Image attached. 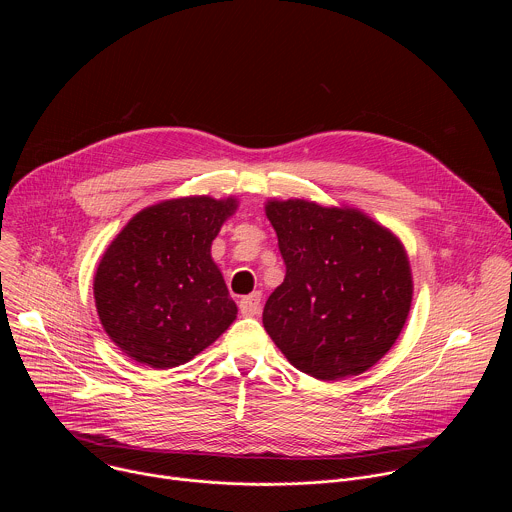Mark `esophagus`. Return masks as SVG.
Listing matches in <instances>:
<instances>
[{
  "mask_svg": "<svg viewBox=\"0 0 512 512\" xmlns=\"http://www.w3.org/2000/svg\"><path fill=\"white\" fill-rule=\"evenodd\" d=\"M239 308H241L243 316H257L259 310H261V294H259V291H253L251 296H245L239 302Z\"/></svg>",
  "mask_w": 512,
  "mask_h": 512,
  "instance_id": "obj_1",
  "label": "esophagus"
}]
</instances>
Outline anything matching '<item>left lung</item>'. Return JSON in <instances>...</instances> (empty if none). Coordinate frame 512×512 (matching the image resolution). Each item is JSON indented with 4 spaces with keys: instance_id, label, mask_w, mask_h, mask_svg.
I'll return each instance as SVG.
<instances>
[{
    "instance_id": "1",
    "label": "left lung",
    "mask_w": 512,
    "mask_h": 512,
    "mask_svg": "<svg viewBox=\"0 0 512 512\" xmlns=\"http://www.w3.org/2000/svg\"><path fill=\"white\" fill-rule=\"evenodd\" d=\"M265 210L285 263L263 308L267 334L310 377L336 381L371 369L411 308L401 243L352 208L273 200Z\"/></svg>"
}]
</instances>
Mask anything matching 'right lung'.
Here are the masks:
<instances>
[{
    "mask_svg": "<svg viewBox=\"0 0 512 512\" xmlns=\"http://www.w3.org/2000/svg\"><path fill=\"white\" fill-rule=\"evenodd\" d=\"M235 200L192 196L135 214L105 251L95 304L109 338L152 369L188 362L237 318L210 245Z\"/></svg>",
    "mask_w": 512,
    "mask_h": 512,
    "instance_id": "add662e5",
    "label": "right lung"
}]
</instances>
